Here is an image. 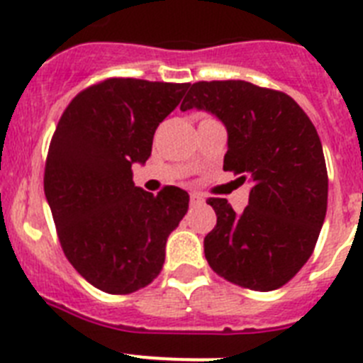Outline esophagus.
Wrapping results in <instances>:
<instances>
[{
    "label": "esophagus",
    "instance_id": "1",
    "mask_svg": "<svg viewBox=\"0 0 363 363\" xmlns=\"http://www.w3.org/2000/svg\"><path fill=\"white\" fill-rule=\"evenodd\" d=\"M205 203V198L198 192H192L191 194V205H203Z\"/></svg>",
    "mask_w": 363,
    "mask_h": 363
}]
</instances>
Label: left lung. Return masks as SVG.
<instances>
[{
  "instance_id": "8db88e82",
  "label": "left lung",
  "mask_w": 363,
  "mask_h": 363,
  "mask_svg": "<svg viewBox=\"0 0 363 363\" xmlns=\"http://www.w3.org/2000/svg\"><path fill=\"white\" fill-rule=\"evenodd\" d=\"M191 108L225 125L223 169L251 185L240 214L225 198L207 200L218 221L203 240L205 258L233 284L278 289L313 255L325 220L329 182L318 133L291 96L242 79L194 83L179 105Z\"/></svg>"
}]
</instances>
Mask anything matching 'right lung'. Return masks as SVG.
I'll list each match as a JSON object with an SVG mask.
<instances>
[{
    "label": "right lung",
    "instance_id": "add662e5",
    "mask_svg": "<svg viewBox=\"0 0 363 363\" xmlns=\"http://www.w3.org/2000/svg\"><path fill=\"white\" fill-rule=\"evenodd\" d=\"M189 83L111 78L79 92L63 112L45 165V198L72 267L96 289L129 294L165 262L169 234L187 214L189 194L136 187L133 165L149 160L152 138Z\"/></svg>",
    "mask_w": 363,
    "mask_h": 363
}]
</instances>
